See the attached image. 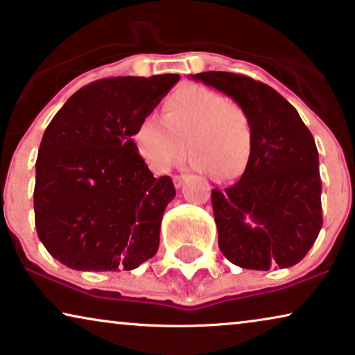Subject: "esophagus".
<instances>
[{"mask_svg": "<svg viewBox=\"0 0 355 355\" xmlns=\"http://www.w3.org/2000/svg\"><path fill=\"white\" fill-rule=\"evenodd\" d=\"M186 179H187L186 174H178V176H174V178H173L174 186H176V187L179 189V187L182 186V184H184V181H186Z\"/></svg>", "mask_w": 355, "mask_h": 355, "instance_id": "esophagus-1", "label": "esophagus"}]
</instances>
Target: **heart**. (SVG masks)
<instances>
[{
  "instance_id": "obj_1",
  "label": "heart",
  "mask_w": 355,
  "mask_h": 355,
  "mask_svg": "<svg viewBox=\"0 0 355 355\" xmlns=\"http://www.w3.org/2000/svg\"><path fill=\"white\" fill-rule=\"evenodd\" d=\"M252 125L239 105L203 85H184L163 105V118L145 114L132 142L152 171L168 173L186 153L198 171L221 179L244 171L252 153Z\"/></svg>"
}]
</instances>
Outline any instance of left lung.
<instances>
[{"label": "left lung", "mask_w": 355, "mask_h": 355, "mask_svg": "<svg viewBox=\"0 0 355 355\" xmlns=\"http://www.w3.org/2000/svg\"><path fill=\"white\" fill-rule=\"evenodd\" d=\"M191 77L231 96L252 125L244 174L234 186L211 192L223 255L247 270L299 263L323 226L313 135L297 110L263 82L221 71Z\"/></svg>", "instance_id": "obj_1"}]
</instances>
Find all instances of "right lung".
I'll list each match as a JSON object with an SVG mask.
<instances>
[{
  "label": "right lung",
  "instance_id": "right-lung-1",
  "mask_svg": "<svg viewBox=\"0 0 355 355\" xmlns=\"http://www.w3.org/2000/svg\"><path fill=\"white\" fill-rule=\"evenodd\" d=\"M179 74L110 77L77 90L43 134L33 210L42 244L79 271L134 270L157 254L169 176L153 178L132 142Z\"/></svg>",
  "mask_w": 355,
  "mask_h": 355
}]
</instances>
